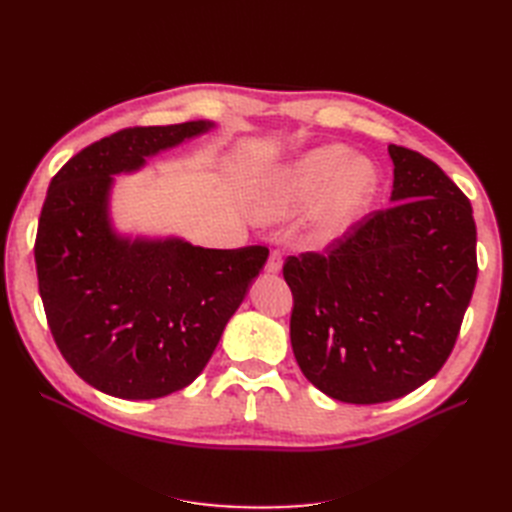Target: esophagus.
I'll use <instances>...</instances> for the list:
<instances>
[{
  "instance_id": "esophagus-1",
  "label": "esophagus",
  "mask_w": 512,
  "mask_h": 512,
  "mask_svg": "<svg viewBox=\"0 0 512 512\" xmlns=\"http://www.w3.org/2000/svg\"><path fill=\"white\" fill-rule=\"evenodd\" d=\"M282 262H284L282 250H271V254H269V258H267L265 269H267L269 273H277V271L282 269Z\"/></svg>"
}]
</instances>
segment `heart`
Here are the masks:
<instances>
[{
  "instance_id": "1",
  "label": "heart",
  "mask_w": 512,
  "mask_h": 512,
  "mask_svg": "<svg viewBox=\"0 0 512 512\" xmlns=\"http://www.w3.org/2000/svg\"><path fill=\"white\" fill-rule=\"evenodd\" d=\"M350 162L344 147H322L305 156L267 198L269 215L312 205L329 192L322 209L318 235L331 239L342 232L374 198L376 173L367 162Z\"/></svg>"
}]
</instances>
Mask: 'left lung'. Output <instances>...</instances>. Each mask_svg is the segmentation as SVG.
<instances>
[{
	"label": "left lung",
	"instance_id": "obj_1",
	"mask_svg": "<svg viewBox=\"0 0 512 512\" xmlns=\"http://www.w3.org/2000/svg\"><path fill=\"white\" fill-rule=\"evenodd\" d=\"M395 205L288 256L290 344L305 378L346 404L412 393L451 356L476 284L468 196L418 151L389 145Z\"/></svg>",
	"mask_w": 512,
	"mask_h": 512
}]
</instances>
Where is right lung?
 Here are the masks:
<instances>
[{
    "label": "right lung",
    "mask_w": 512,
    "mask_h": 512,
    "mask_svg": "<svg viewBox=\"0 0 512 512\" xmlns=\"http://www.w3.org/2000/svg\"><path fill=\"white\" fill-rule=\"evenodd\" d=\"M209 128H123L51 179L34 243L38 290L61 356L102 393L158 399L185 389L265 267V245L205 250L177 239H119L108 228L111 175Z\"/></svg>",
    "instance_id": "add662e5"
}]
</instances>
